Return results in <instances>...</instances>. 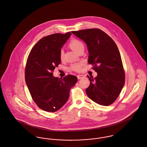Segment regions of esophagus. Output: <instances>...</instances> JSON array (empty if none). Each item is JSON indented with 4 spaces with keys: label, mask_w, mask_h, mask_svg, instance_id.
Listing matches in <instances>:
<instances>
[{
    "label": "esophagus",
    "mask_w": 147,
    "mask_h": 147,
    "mask_svg": "<svg viewBox=\"0 0 147 147\" xmlns=\"http://www.w3.org/2000/svg\"><path fill=\"white\" fill-rule=\"evenodd\" d=\"M77 77H78V79H82V78H83L84 77V75H78L77 76Z\"/></svg>",
    "instance_id": "esophagus-1"
}]
</instances>
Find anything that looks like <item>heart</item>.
I'll return each instance as SVG.
<instances>
[{
  "label": "heart",
  "mask_w": 147,
  "mask_h": 147,
  "mask_svg": "<svg viewBox=\"0 0 147 147\" xmlns=\"http://www.w3.org/2000/svg\"><path fill=\"white\" fill-rule=\"evenodd\" d=\"M68 47L72 50L78 53L80 50L84 49V43L78 39L73 38L69 43ZM63 58H64V52L62 50L60 52V59L61 60H63ZM82 66H83V63H75L71 65V69L73 71L79 72L81 71L82 68Z\"/></svg>",
  "instance_id": "heart-1"
}]
</instances>
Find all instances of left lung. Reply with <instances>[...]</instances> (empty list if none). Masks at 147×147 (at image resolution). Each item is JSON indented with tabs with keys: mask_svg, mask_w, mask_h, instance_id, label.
<instances>
[{
	"mask_svg": "<svg viewBox=\"0 0 147 147\" xmlns=\"http://www.w3.org/2000/svg\"><path fill=\"white\" fill-rule=\"evenodd\" d=\"M86 43L88 63L97 72L95 78L87 76L90 85L86 89L88 97L99 105L112 104L119 96L125 82V74L118 48L102 30L94 28L72 31Z\"/></svg>",
	"mask_w": 147,
	"mask_h": 147,
	"instance_id": "8db88e82",
	"label": "left lung"
}]
</instances>
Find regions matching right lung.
<instances>
[{
    "mask_svg": "<svg viewBox=\"0 0 147 147\" xmlns=\"http://www.w3.org/2000/svg\"><path fill=\"white\" fill-rule=\"evenodd\" d=\"M71 33H55L43 37L34 46L27 59L25 82L32 99L40 109L47 112L59 110L67 101L70 89L78 81L68 75L63 79L53 76L61 63V48Z\"/></svg>",
    "mask_w": 147,
    "mask_h": 147,
    "instance_id": "obj_1",
    "label": "right lung"
}]
</instances>
